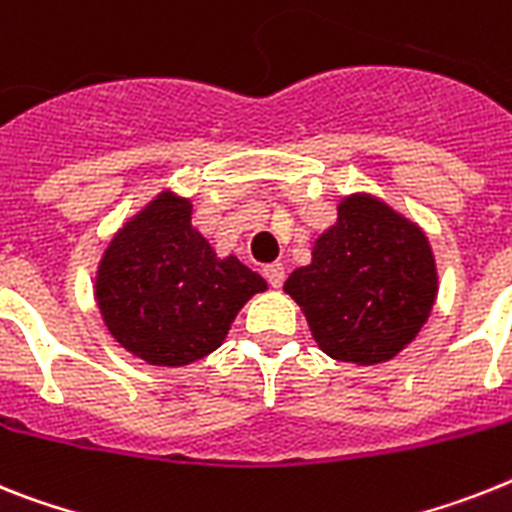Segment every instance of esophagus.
<instances>
[{"label":"esophagus","mask_w":512,"mask_h":512,"mask_svg":"<svg viewBox=\"0 0 512 512\" xmlns=\"http://www.w3.org/2000/svg\"><path fill=\"white\" fill-rule=\"evenodd\" d=\"M264 277L272 287H282V282H285V266L282 264L264 266Z\"/></svg>","instance_id":"34e87169"}]
</instances>
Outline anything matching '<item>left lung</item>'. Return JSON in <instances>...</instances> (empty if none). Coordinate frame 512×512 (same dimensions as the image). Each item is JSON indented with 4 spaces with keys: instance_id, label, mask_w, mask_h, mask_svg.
<instances>
[{
    "instance_id": "left-lung-1",
    "label": "left lung",
    "mask_w": 512,
    "mask_h": 512,
    "mask_svg": "<svg viewBox=\"0 0 512 512\" xmlns=\"http://www.w3.org/2000/svg\"><path fill=\"white\" fill-rule=\"evenodd\" d=\"M319 348L337 361H390L418 335L437 298L429 240L398 211L358 193L285 282Z\"/></svg>"
}]
</instances>
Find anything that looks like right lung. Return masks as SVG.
Returning <instances> with one entry per match:
<instances>
[{
  "label": "right lung",
  "instance_id": "obj_1",
  "mask_svg": "<svg viewBox=\"0 0 512 512\" xmlns=\"http://www.w3.org/2000/svg\"><path fill=\"white\" fill-rule=\"evenodd\" d=\"M190 211L188 198L159 193L114 235L96 274V301L112 337L154 366L209 356L248 298L266 290L235 256L211 251Z\"/></svg>",
  "mask_w": 512,
  "mask_h": 512
}]
</instances>
